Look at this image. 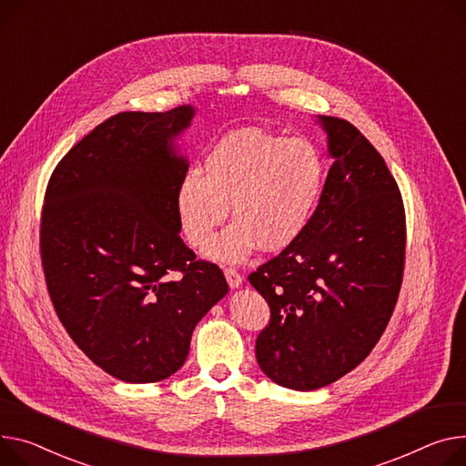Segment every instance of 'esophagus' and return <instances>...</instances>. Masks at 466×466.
Segmentation results:
<instances>
[{
  "instance_id": "1",
  "label": "esophagus",
  "mask_w": 466,
  "mask_h": 466,
  "mask_svg": "<svg viewBox=\"0 0 466 466\" xmlns=\"http://www.w3.org/2000/svg\"><path fill=\"white\" fill-rule=\"evenodd\" d=\"M225 277H227V281H228L230 289H238V287H241V283H243L241 273H238L234 268H225Z\"/></svg>"
}]
</instances>
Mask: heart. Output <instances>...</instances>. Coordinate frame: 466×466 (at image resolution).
Here are the masks:
<instances>
[{
	"label": "heart",
	"instance_id": "heart-1",
	"mask_svg": "<svg viewBox=\"0 0 466 466\" xmlns=\"http://www.w3.org/2000/svg\"><path fill=\"white\" fill-rule=\"evenodd\" d=\"M322 151L305 138L239 129L217 140L198 170L185 172L176 189L177 223L202 249L231 206L235 223L206 249L219 262H241L257 247L279 253L313 221L326 181Z\"/></svg>",
	"mask_w": 466,
	"mask_h": 466
}]
</instances>
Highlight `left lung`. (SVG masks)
<instances>
[{"mask_svg": "<svg viewBox=\"0 0 466 466\" xmlns=\"http://www.w3.org/2000/svg\"><path fill=\"white\" fill-rule=\"evenodd\" d=\"M333 165L303 236L249 283L269 305L257 361L275 384L311 391L379 343L405 269L407 219L382 155L350 121L319 116Z\"/></svg>", "mask_w": 466, "mask_h": 466, "instance_id": "left-lung-1", "label": "left lung"}]
</instances>
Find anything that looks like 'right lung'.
Returning <instances> with one entry per match:
<instances>
[{"label":"right lung","instance_id":"right-lung-1","mask_svg":"<svg viewBox=\"0 0 466 466\" xmlns=\"http://www.w3.org/2000/svg\"><path fill=\"white\" fill-rule=\"evenodd\" d=\"M193 106L119 112L54 168L41 215V262L76 347L131 384L174 375L200 319L228 292L217 264L183 243L176 189L189 163L174 138Z\"/></svg>","mask_w":466,"mask_h":466}]
</instances>
